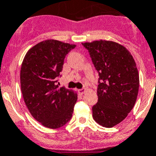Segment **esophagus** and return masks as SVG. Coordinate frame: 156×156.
I'll return each instance as SVG.
<instances>
[{
	"label": "esophagus",
	"instance_id": "34e87169",
	"mask_svg": "<svg viewBox=\"0 0 156 156\" xmlns=\"http://www.w3.org/2000/svg\"><path fill=\"white\" fill-rule=\"evenodd\" d=\"M86 91H87V89L86 88H83V89H80V90H78V93L81 95H83V93H85Z\"/></svg>",
	"mask_w": 156,
	"mask_h": 156
}]
</instances>
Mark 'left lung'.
<instances>
[{
  "instance_id": "1",
  "label": "left lung",
  "mask_w": 156,
  "mask_h": 156,
  "mask_svg": "<svg viewBox=\"0 0 156 156\" xmlns=\"http://www.w3.org/2000/svg\"><path fill=\"white\" fill-rule=\"evenodd\" d=\"M99 73L95 121L106 128L121 122L133 109L139 87L136 62L125 47L113 41L83 43Z\"/></svg>"
}]
</instances>
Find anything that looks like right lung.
Here are the masks:
<instances>
[{
    "instance_id": "1",
    "label": "right lung",
    "mask_w": 156,
    "mask_h": 156,
    "mask_svg": "<svg viewBox=\"0 0 156 156\" xmlns=\"http://www.w3.org/2000/svg\"><path fill=\"white\" fill-rule=\"evenodd\" d=\"M74 44L47 40L30 49L21 65L20 87L32 116L45 127L58 129L70 120L77 94L59 88L57 77Z\"/></svg>"
}]
</instances>
